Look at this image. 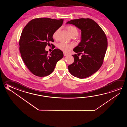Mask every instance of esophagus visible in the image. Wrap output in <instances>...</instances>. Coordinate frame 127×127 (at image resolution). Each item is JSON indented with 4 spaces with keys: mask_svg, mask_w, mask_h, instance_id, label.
<instances>
[{
    "mask_svg": "<svg viewBox=\"0 0 127 127\" xmlns=\"http://www.w3.org/2000/svg\"><path fill=\"white\" fill-rule=\"evenodd\" d=\"M67 55H68V54H67L66 53H64V56H67Z\"/></svg>",
    "mask_w": 127,
    "mask_h": 127,
    "instance_id": "obj_1",
    "label": "esophagus"
}]
</instances>
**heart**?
I'll return each mask as SVG.
<instances>
[{"instance_id":"obj_1","label":"heart","mask_w":127,"mask_h":127,"mask_svg":"<svg viewBox=\"0 0 127 127\" xmlns=\"http://www.w3.org/2000/svg\"><path fill=\"white\" fill-rule=\"evenodd\" d=\"M65 29L66 30L69 34L72 37H74L77 35L78 34V31L76 27L73 26H67L65 27ZM59 29H57L54 31V33L53 34V38H56L57 34L59 31ZM58 48L64 52H68L73 48V46L72 44L66 43L64 42H61L59 43L58 45Z\"/></svg>"}]
</instances>
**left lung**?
Instances as JSON below:
<instances>
[{
    "instance_id": "obj_1",
    "label": "left lung",
    "mask_w": 127,
    "mask_h": 127,
    "mask_svg": "<svg viewBox=\"0 0 127 127\" xmlns=\"http://www.w3.org/2000/svg\"><path fill=\"white\" fill-rule=\"evenodd\" d=\"M75 26L81 31V41L73 51L82 54L73 55L74 61L69 65L72 75L79 78L90 77L102 65L108 46L106 35L97 23L90 19H73L67 22Z\"/></svg>"
}]
</instances>
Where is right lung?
<instances>
[{"mask_svg": "<svg viewBox=\"0 0 127 127\" xmlns=\"http://www.w3.org/2000/svg\"><path fill=\"white\" fill-rule=\"evenodd\" d=\"M63 22L62 19L37 18L30 21L24 28L19 42V51L26 65L34 75L40 77L50 75L63 57V51L58 49L50 54L45 50L47 45L54 42L53 34Z\"/></svg>", "mask_w": 127, "mask_h": 127, "instance_id": "obj_1", "label": "right lung"}]
</instances>
